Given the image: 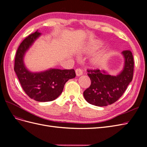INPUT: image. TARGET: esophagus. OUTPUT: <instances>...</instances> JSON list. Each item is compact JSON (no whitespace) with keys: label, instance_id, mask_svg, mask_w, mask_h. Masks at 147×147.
<instances>
[{"label":"esophagus","instance_id":"obj_1","mask_svg":"<svg viewBox=\"0 0 147 147\" xmlns=\"http://www.w3.org/2000/svg\"><path fill=\"white\" fill-rule=\"evenodd\" d=\"M75 72H76L77 76H80V75L83 74V70L81 69L78 68L75 70Z\"/></svg>","mask_w":147,"mask_h":147}]
</instances>
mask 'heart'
Listing matches in <instances>:
<instances>
[{"mask_svg": "<svg viewBox=\"0 0 147 147\" xmlns=\"http://www.w3.org/2000/svg\"><path fill=\"white\" fill-rule=\"evenodd\" d=\"M102 42L99 40L92 39L89 41L88 43L85 47L83 48L82 51V53H86V54H91L94 53L97 49L99 48L102 45ZM107 57L106 53L103 51H99L93 55L92 58V63L96 65H99L104 63Z\"/></svg>", "mask_w": 147, "mask_h": 147, "instance_id": "b5f03b06", "label": "heart"}]
</instances>
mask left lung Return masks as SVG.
Returning <instances> with one entry per match:
<instances>
[{
	"instance_id": "obj_1",
	"label": "left lung",
	"mask_w": 147,
	"mask_h": 147,
	"mask_svg": "<svg viewBox=\"0 0 147 147\" xmlns=\"http://www.w3.org/2000/svg\"><path fill=\"white\" fill-rule=\"evenodd\" d=\"M125 58L124 69L117 76H111L99 69L88 70L91 85L83 92L86 100L96 106H107L117 101L132 81L134 72V59L130 50L122 52Z\"/></svg>"
}]
</instances>
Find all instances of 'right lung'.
Here are the masks:
<instances>
[{
    "label": "right lung",
    "instance_id": "add662e5",
    "mask_svg": "<svg viewBox=\"0 0 147 147\" xmlns=\"http://www.w3.org/2000/svg\"><path fill=\"white\" fill-rule=\"evenodd\" d=\"M40 33L36 31L21 43L16 53L14 70L24 91L30 98L38 102L56 99L63 91L65 83L75 77L74 69H50L40 73H31L23 63L25 52Z\"/></svg>",
    "mask_w": 147,
    "mask_h": 147
}]
</instances>
